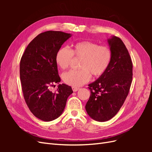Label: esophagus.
<instances>
[{"instance_id": "obj_1", "label": "esophagus", "mask_w": 152, "mask_h": 152, "mask_svg": "<svg viewBox=\"0 0 152 152\" xmlns=\"http://www.w3.org/2000/svg\"><path fill=\"white\" fill-rule=\"evenodd\" d=\"M72 90L73 92H76V91L79 90V88H78V87H72Z\"/></svg>"}]
</instances>
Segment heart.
I'll list each match as a JSON object with an SVG mask.
<instances>
[{
  "label": "heart",
  "instance_id": "heart-1",
  "mask_svg": "<svg viewBox=\"0 0 152 152\" xmlns=\"http://www.w3.org/2000/svg\"><path fill=\"white\" fill-rule=\"evenodd\" d=\"M73 56L82 58L80 70H70L63 73L62 79L68 85L80 87L89 82L91 75L99 77L107 71L112 61V50L106 45H99L91 41L75 44L70 50L66 47L59 49L56 54V62L62 69L70 65Z\"/></svg>",
  "mask_w": 152,
  "mask_h": 152
}]
</instances>
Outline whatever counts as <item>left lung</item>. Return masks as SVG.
<instances>
[{
  "mask_svg": "<svg viewBox=\"0 0 152 152\" xmlns=\"http://www.w3.org/2000/svg\"><path fill=\"white\" fill-rule=\"evenodd\" d=\"M112 58L103 74L89 84L91 95L86 105L89 117L105 122L121 109L128 95L132 79V63L122 40L115 36L108 39Z\"/></svg>",
  "mask_w": 152,
  "mask_h": 152,
  "instance_id": "8db88e82",
  "label": "left lung"
}]
</instances>
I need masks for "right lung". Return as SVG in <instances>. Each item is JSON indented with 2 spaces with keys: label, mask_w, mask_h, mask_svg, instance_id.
<instances>
[{
  "label": "right lung",
  "mask_w": 152,
  "mask_h": 152,
  "mask_svg": "<svg viewBox=\"0 0 152 152\" xmlns=\"http://www.w3.org/2000/svg\"><path fill=\"white\" fill-rule=\"evenodd\" d=\"M72 34L59 31H47L32 40L20 61V73L22 91L31 112L43 121L58 118L65 108L72 87L59 84L53 93L50 86L59 84L56 54Z\"/></svg>",
  "instance_id": "obj_1"
}]
</instances>
